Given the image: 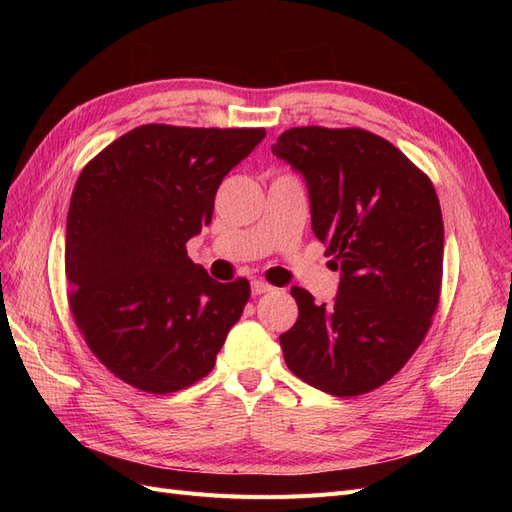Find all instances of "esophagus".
<instances>
[{"label":"esophagus","instance_id":"34e87169","mask_svg":"<svg viewBox=\"0 0 512 512\" xmlns=\"http://www.w3.org/2000/svg\"><path fill=\"white\" fill-rule=\"evenodd\" d=\"M271 290H273V286L267 284L265 280H254V282H252V294H254V297H258V294L271 292Z\"/></svg>","mask_w":512,"mask_h":512}]
</instances>
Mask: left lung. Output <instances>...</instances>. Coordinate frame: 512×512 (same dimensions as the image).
Masks as SVG:
<instances>
[{
    "label": "left lung",
    "instance_id": "8db88e82",
    "mask_svg": "<svg viewBox=\"0 0 512 512\" xmlns=\"http://www.w3.org/2000/svg\"><path fill=\"white\" fill-rule=\"evenodd\" d=\"M273 153L305 177L312 228L342 271L333 305L290 290L299 318L280 335L284 361L329 395L374 391L423 344L440 303L438 194L395 145L363 128H290Z\"/></svg>",
    "mask_w": 512,
    "mask_h": 512
}]
</instances>
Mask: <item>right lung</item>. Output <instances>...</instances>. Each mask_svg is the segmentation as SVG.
Here are the masks:
<instances>
[{"label": "right lung", "mask_w": 512, "mask_h": 512, "mask_svg": "<svg viewBox=\"0 0 512 512\" xmlns=\"http://www.w3.org/2000/svg\"><path fill=\"white\" fill-rule=\"evenodd\" d=\"M265 128L147 123L87 162L66 228L68 303L89 350L138 391L166 395L205 378L250 299L220 284L185 243L211 224L222 179Z\"/></svg>", "instance_id": "1"}]
</instances>
